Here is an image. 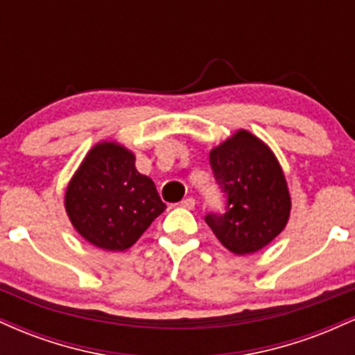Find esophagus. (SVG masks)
<instances>
[{"mask_svg":"<svg viewBox=\"0 0 355 355\" xmlns=\"http://www.w3.org/2000/svg\"><path fill=\"white\" fill-rule=\"evenodd\" d=\"M180 207H183V209L191 210V209H193V207H195V198H191V197L183 198V200L180 202Z\"/></svg>","mask_w":355,"mask_h":355,"instance_id":"1","label":"esophagus"}]
</instances>
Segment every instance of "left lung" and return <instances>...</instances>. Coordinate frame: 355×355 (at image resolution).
I'll return each mask as SVG.
<instances>
[{
	"instance_id": "obj_1",
	"label": "left lung",
	"mask_w": 355,
	"mask_h": 355,
	"mask_svg": "<svg viewBox=\"0 0 355 355\" xmlns=\"http://www.w3.org/2000/svg\"><path fill=\"white\" fill-rule=\"evenodd\" d=\"M210 166L225 197L223 211L205 215L215 237L237 255L254 254L270 243L291 215L287 182L274 153L240 130L211 150Z\"/></svg>"
}]
</instances>
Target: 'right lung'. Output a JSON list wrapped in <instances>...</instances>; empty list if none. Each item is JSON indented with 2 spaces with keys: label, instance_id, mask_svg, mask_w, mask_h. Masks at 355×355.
Masks as SVG:
<instances>
[{
  "label": "right lung",
  "instance_id": "1",
  "mask_svg": "<svg viewBox=\"0 0 355 355\" xmlns=\"http://www.w3.org/2000/svg\"><path fill=\"white\" fill-rule=\"evenodd\" d=\"M73 227L105 250H126L166 209L152 178L135 168L125 146H93L64 195Z\"/></svg>",
  "mask_w": 355,
  "mask_h": 355
}]
</instances>
